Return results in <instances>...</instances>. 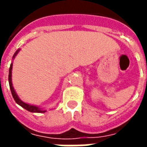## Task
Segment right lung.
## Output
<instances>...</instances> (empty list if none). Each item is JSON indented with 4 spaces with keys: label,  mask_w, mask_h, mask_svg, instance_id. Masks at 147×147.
Returning a JSON list of instances; mask_svg holds the SVG:
<instances>
[{
    "label": "right lung",
    "mask_w": 147,
    "mask_h": 147,
    "mask_svg": "<svg viewBox=\"0 0 147 147\" xmlns=\"http://www.w3.org/2000/svg\"><path fill=\"white\" fill-rule=\"evenodd\" d=\"M20 51V49H18L16 51V52L13 55V58H15L17 54L18 53V51ZM11 70H12V63L10 65V68H9V75H8V82H9V86H10V90H11V94H12V96L14 100H16V102L18 105H20L21 107H22L23 108H25L26 110H27L28 111H30V112H34V113H44L46 112L45 110H42L40 109V107H36V106H33V105H30V104H26L24 103L22 101L18 98V95L16 94V91L14 90V88L12 86V82H11Z\"/></svg>",
    "instance_id": "right-lung-1"
}]
</instances>
